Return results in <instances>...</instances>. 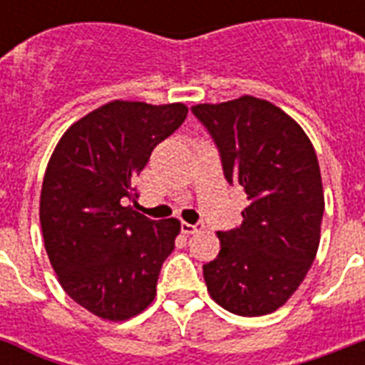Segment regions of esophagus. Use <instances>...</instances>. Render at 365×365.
I'll return each mask as SVG.
<instances>
[{"instance_id":"obj_1","label":"esophagus","mask_w":365,"mask_h":365,"mask_svg":"<svg viewBox=\"0 0 365 365\" xmlns=\"http://www.w3.org/2000/svg\"><path fill=\"white\" fill-rule=\"evenodd\" d=\"M205 227V225H202V223H187V222H182V233H185V235H193V233H197V231H200V229Z\"/></svg>"}]
</instances>
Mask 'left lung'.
<instances>
[{"mask_svg":"<svg viewBox=\"0 0 365 365\" xmlns=\"http://www.w3.org/2000/svg\"><path fill=\"white\" fill-rule=\"evenodd\" d=\"M216 143L223 176L248 195L242 225L220 231L202 267L216 303L240 317L277 311L311 269L324 216L320 166L297 123L267 100L240 96L191 108Z\"/></svg>","mask_w":365,"mask_h":365,"instance_id":"1","label":"left lung"}]
</instances>
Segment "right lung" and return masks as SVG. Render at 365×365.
<instances>
[{"instance_id":"obj_1","label":"right lung","mask_w":365,"mask_h":365,"mask_svg":"<svg viewBox=\"0 0 365 365\" xmlns=\"http://www.w3.org/2000/svg\"><path fill=\"white\" fill-rule=\"evenodd\" d=\"M187 115L183 104L115 100L68 128L43 178L39 220L60 286L106 320L136 317L155 299L180 222L126 206L151 151Z\"/></svg>"}]
</instances>
